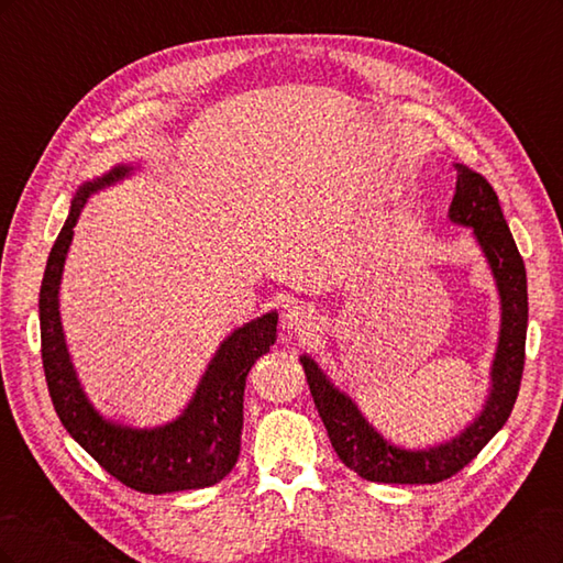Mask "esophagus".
<instances>
[{"label":"esophagus","mask_w":563,"mask_h":563,"mask_svg":"<svg viewBox=\"0 0 563 563\" xmlns=\"http://www.w3.org/2000/svg\"><path fill=\"white\" fill-rule=\"evenodd\" d=\"M284 329L298 335H312L317 329V314L308 305H291L284 312Z\"/></svg>","instance_id":"34e87169"}]
</instances>
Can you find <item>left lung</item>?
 <instances>
[{"mask_svg": "<svg viewBox=\"0 0 563 563\" xmlns=\"http://www.w3.org/2000/svg\"><path fill=\"white\" fill-rule=\"evenodd\" d=\"M453 166L455 195L449 207V220L472 232L500 296L498 347L490 364V387L482 411L446 441L406 449L373 428L356 401L327 376L310 354H300L314 406L338 457L368 482L437 484L449 479L503 430L519 395L528 327L526 267L505 223L498 195L488 180L463 164Z\"/></svg>", "mask_w": 563, "mask_h": 563, "instance_id": "1", "label": "left lung"}]
</instances>
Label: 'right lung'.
<instances>
[{"label": "right lung", "mask_w": 563, "mask_h": 563, "mask_svg": "<svg viewBox=\"0 0 563 563\" xmlns=\"http://www.w3.org/2000/svg\"><path fill=\"white\" fill-rule=\"evenodd\" d=\"M133 174V164H114L110 172L77 187L70 213L48 253L40 291L42 362L63 428L114 479L157 496L213 486L234 467L244 428L246 376L255 360L275 345L279 314L269 310L230 331L201 373L190 401L174 420L155 428H133L96 408L65 343L60 321L63 267L89 197Z\"/></svg>", "instance_id": "add662e5"}]
</instances>
